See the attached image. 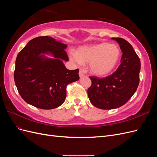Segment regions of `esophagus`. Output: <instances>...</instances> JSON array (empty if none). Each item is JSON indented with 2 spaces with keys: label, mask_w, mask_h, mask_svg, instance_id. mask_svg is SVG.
Returning <instances> with one entry per match:
<instances>
[{
  "label": "esophagus",
  "mask_w": 157,
  "mask_h": 157,
  "mask_svg": "<svg viewBox=\"0 0 157 157\" xmlns=\"http://www.w3.org/2000/svg\"><path fill=\"white\" fill-rule=\"evenodd\" d=\"M79 77H80V78H82V77H84V73H83V72L82 71H79Z\"/></svg>",
  "instance_id": "obj_1"
}]
</instances>
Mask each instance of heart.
Segmentation results:
<instances>
[{"label": "heart", "instance_id": "1", "mask_svg": "<svg viewBox=\"0 0 157 157\" xmlns=\"http://www.w3.org/2000/svg\"><path fill=\"white\" fill-rule=\"evenodd\" d=\"M121 51L117 44L108 42L84 45L71 52V61L80 65L88 63L90 72L97 77H104L112 73L121 58Z\"/></svg>", "mask_w": 157, "mask_h": 157}]
</instances>
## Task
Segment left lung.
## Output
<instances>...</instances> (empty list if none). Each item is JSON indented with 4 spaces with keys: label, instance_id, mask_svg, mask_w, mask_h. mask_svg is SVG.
<instances>
[{
    "label": "left lung",
    "instance_id": "left-lung-1",
    "mask_svg": "<svg viewBox=\"0 0 157 157\" xmlns=\"http://www.w3.org/2000/svg\"><path fill=\"white\" fill-rule=\"evenodd\" d=\"M111 39L120 46L121 63L109 77H90L92 86L88 89L90 102L101 109H113L124 105L134 94L140 82V59L132 46L122 38Z\"/></svg>",
    "mask_w": 157,
    "mask_h": 157
}]
</instances>
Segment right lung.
<instances>
[{"label": "right lung", "instance_id": "add662e5", "mask_svg": "<svg viewBox=\"0 0 157 157\" xmlns=\"http://www.w3.org/2000/svg\"><path fill=\"white\" fill-rule=\"evenodd\" d=\"M67 47L52 37L39 36L19 52L13 77L25 102L42 109H55L63 103L67 85L79 79V70H69L63 63L69 61Z\"/></svg>", "mask_w": 157, "mask_h": 157}]
</instances>
